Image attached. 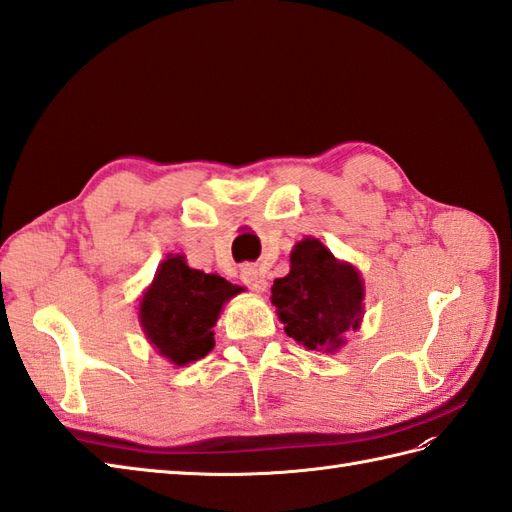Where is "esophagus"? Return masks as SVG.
Segmentation results:
<instances>
[{"instance_id": "esophagus-1", "label": "esophagus", "mask_w": 512, "mask_h": 512, "mask_svg": "<svg viewBox=\"0 0 512 512\" xmlns=\"http://www.w3.org/2000/svg\"><path fill=\"white\" fill-rule=\"evenodd\" d=\"M241 280H243V285H247L249 289L256 291V293H263L267 289V278L258 267H243L241 269Z\"/></svg>"}]
</instances>
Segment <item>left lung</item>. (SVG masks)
<instances>
[{
	"label": "left lung",
	"instance_id": "obj_1",
	"mask_svg": "<svg viewBox=\"0 0 512 512\" xmlns=\"http://www.w3.org/2000/svg\"><path fill=\"white\" fill-rule=\"evenodd\" d=\"M289 274L274 280L271 304L285 333L306 350L335 352L359 331L366 313L361 271L339 260L320 238L304 236L289 254Z\"/></svg>",
	"mask_w": 512,
	"mask_h": 512
}]
</instances>
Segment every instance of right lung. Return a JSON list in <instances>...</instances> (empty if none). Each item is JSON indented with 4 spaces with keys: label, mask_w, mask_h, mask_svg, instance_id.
<instances>
[{
    "label": "right lung",
    "mask_w": 512,
    "mask_h": 512,
    "mask_svg": "<svg viewBox=\"0 0 512 512\" xmlns=\"http://www.w3.org/2000/svg\"><path fill=\"white\" fill-rule=\"evenodd\" d=\"M241 287L192 269L184 254H166L138 300V322L149 344L170 366L184 368L214 348L223 306Z\"/></svg>",
    "instance_id": "obj_1"
}]
</instances>
